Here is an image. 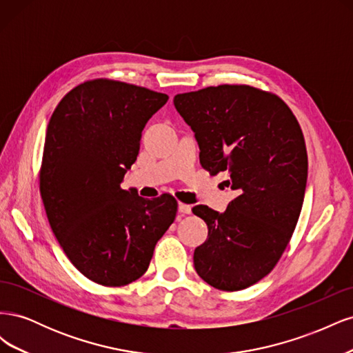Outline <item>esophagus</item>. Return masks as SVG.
Instances as JSON below:
<instances>
[{
	"instance_id": "obj_1",
	"label": "esophagus",
	"mask_w": 353,
	"mask_h": 353,
	"mask_svg": "<svg viewBox=\"0 0 353 353\" xmlns=\"http://www.w3.org/2000/svg\"><path fill=\"white\" fill-rule=\"evenodd\" d=\"M178 210L183 213V215H190V213H191V206L185 205V203H179Z\"/></svg>"
}]
</instances>
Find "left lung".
Masks as SVG:
<instances>
[{
    "instance_id": "left-lung-1",
    "label": "left lung",
    "mask_w": 353,
    "mask_h": 353,
    "mask_svg": "<svg viewBox=\"0 0 353 353\" xmlns=\"http://www.w3.org/2000/svg\"><path fill=\"white\" fill-rule=\"evenodd\" d=\"M174 104L194 132L201 166L228 172L225 184L237 193L222 213L193 208L209 230L194 268L212 287L243 290L274 270L301 215L307 179L301 125L279 95L250 85L176 94Z\"/></svg>"
}]
</instances>
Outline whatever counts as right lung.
Segmentation results:
<instances>
[{"instance_id":"1","label":"right lung","mask_w":353,"mask_h":353,"mask_svg":"<svg viewBox=\"0 0 353 353\" xmlns=\"http://www.w3.org/2000/svg\"><path fill=\"white\" fill-rule=\"evenodd\" d=\"M168 95L92 79L61 99L47 126L39 191L63 252L91 281L126 285L147 271L175 221L170 194L148 200L121 188L147 121Z\"/></svg>"}]
</instances>
